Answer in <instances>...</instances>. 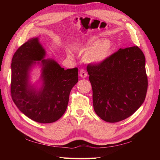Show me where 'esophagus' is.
I'll return each mask as SVG.
<instances>
[{"label":"esophagus","instance_id":"esophagus-1","mask_svg":"<svg viewBox=\"0 0 160 160\" xmlns=\"http://www.w3.org/2000/svg\"><path fill=\"white\" fill-rule=\"evenodd\" d=\"M88 76V73L84 69H81L80 71V76L82 78H85Z\"/></svg>","mask_w":160,"mask_h":160}]
</instances>
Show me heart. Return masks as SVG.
Masks as SVG:
<instances>
[{"label":"heart","mask_w":160,"mask_h":160,"mask_svg":"<svg viewBox=\"0 0 160 160\" xmlns=\"http://www.w3.org/2000/svg\"><path fill=\"white\" fill-rule=\"evenodd\" d=\"M113 43L109 39H100L93 36L86 44L75 47L76 51L84 53L83 59L89 64H100L106 60L111 52ZM69 55L71 56L69 53Z\"/></svg>","instance_id":"1"}]
</instances>
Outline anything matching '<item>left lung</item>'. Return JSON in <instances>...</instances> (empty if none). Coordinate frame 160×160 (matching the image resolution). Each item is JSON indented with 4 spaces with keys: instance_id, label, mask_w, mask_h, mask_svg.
I'll use <instances>...</instances> for the list:
<instances>
[{
    "instance_id": "8db88e82",
    "label": "left lung",
    "mask_w": 160,
    "mask_h": 160,
    "mask_svg": "<svg viewBox=\"0 0 160 160\" xmlns=\"http://www.w3.org/2000/svg\"><path fill=\"white\" fill-rule=\"evenodd\" d=\"M145 63L143 52L134 46L120 49L100 64L87 66L93 108L102 120L122 121L143 104L148 87Z\"/></svg>"
}]
</instances>
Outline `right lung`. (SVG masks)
Returning a JSON list of instances; mask_svg holds the SVG:
<instances>
[{
  "instance_id": "obj_1",
  "label": "right lung",
  "mask_w": 160,
  "mask_h": 160,
  "mask_svg": "<svg viewBox=\"0 0 160 160\" xmlns=\"http://www.w3.org/2000/svg\"><path fill=\"white\" fill-rule=\"evenodd\" d=\"M39 37L29 39L15 52L12 60L11 93L22 113L39 123H52L62 116L71 90L78 81V68L65 70L52 58ZM38 67L39 79L33 83L31 72Z\"/></svg>"
}]
</instances>
